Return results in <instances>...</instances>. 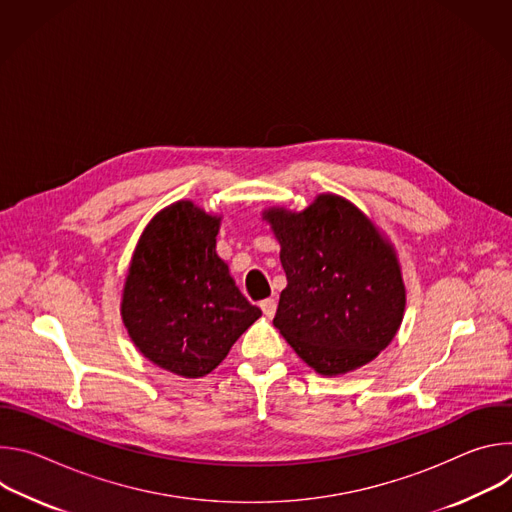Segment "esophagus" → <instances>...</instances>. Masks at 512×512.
I'll return each mask as SVG.
<instances>
[{"mask_svg":"<svg viewBox=\"0 0 512 512\" xmlns=\"http://www.w3.org/2000/svg\"><path fill=\"white\" fill-rule=\"evenodd\" d=\"M261 310H263V314H265L267 318H273L275 312H277V302H275L273 298H267V300L261 302Z\"/></svg>","mask_w":512,"mask_h":512,"instance_id":"obj_1","label":"esophagus"}]
</instances>
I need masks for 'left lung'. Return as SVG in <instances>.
Here are the masks:
<instances>
[{
	"label": "left lung",
	"instance_id": "left-lung-1",
	"mask_svg": "<svg viewBox=\"0 0 512 512\" xmlns=\"http://www.w3.org/2000/svg\"><path fill=\"white\" fill-rule=\"evenodd\" d=\"M287 277L273 326L326 377L371 362L395 338L405 285L393 245L352 202L320 194L306 210L269 208Z\"/></svg>",
	"mask_w": 512,
	"mask_h": 512
}]
</instances>
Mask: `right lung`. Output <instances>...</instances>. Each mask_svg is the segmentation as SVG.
<instances>
[{"mask_svg":"<svg viewBox=\"0 0 512 512\" xmlns=\"http://www.w3.org/2000/svg\"><path fill=\"white\" fill-rule=\"evenodd\" d=\"M221 216L180 200L145 227L125 277L121 318L160 369L198 379L225 360L261 316L216 255Z\"/></svg>","mask_w":512,"mask_h":512,"instance_id":"right-lung-1","label":"right lung"}]
</instances>
